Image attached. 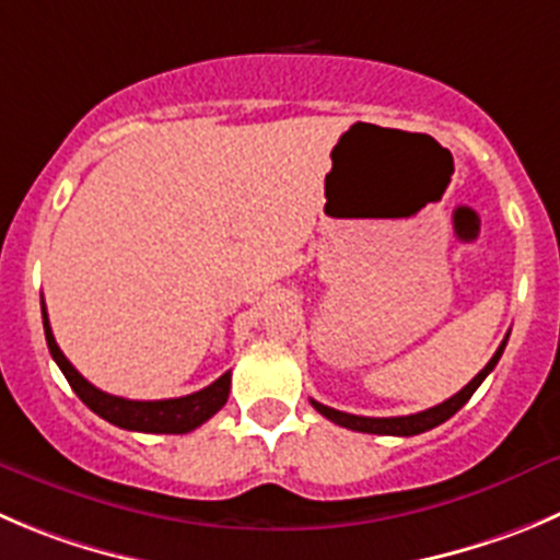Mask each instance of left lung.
<instances>
[{"label":"left lung","mask_w":560,"mask_h":560,"mask_svg":"<svg viewBox=\"0 0 560 560\" xmlns=\"http://www.w3.org/2000/svg\"><path fill=\"white\" fill-rule=\"evenodd\" d=\"M505 340H509V335H505ZM505 340L498 346V351L492 354V360H489V363L483 365V369L478 371V374L472 376V380L467 382V385L462 387L456 396H451L448 401H443V404H436V407L423 409V412L401 415V418H363V415H349V412H340V409L324 407V404H318V401H311V404L316 407V412H322L324 418L332 420V423L343 425V429H351V431H363V434H390V436L423 434V431L434 429V425H440V423H445L448 418H454V415L459 412L467 401H470V396L478 390V385H481V382L489 376V371L498 365L500 354H503V349H505Z\"/></svg>","instance_id":"obj_1"}]
</instances>
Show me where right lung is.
I'll use <instances>...</instances> for the list:
<instances>
[{"instance_id": "obj_1", "label": "right lung", "mask_w": 560, "mask_h": 560, "mask_svg": "<svg viewBox=\"0 0 560 560\" xmlns=\"http://www.w3.org/2000/svg\"><path fill=\"white\" fill-rule=\"evenodd\" d=\"M44 332H46V343H49L51 357H55V363L60 365L62 374H66L68 385L73 387V393H77V396L82 398V401L88 404L98 418L109 420V423L120 425V429L145 431V434H186V431L197 429L200 423L214 418V415L225 407L228 393H231V371H225V374H222L217 382H211L209 387L180 398L131 401V398L109 396V393L90 385V382L84 380L71 363H68V357L62 354L55 335H51L46 305H44Z\"/></svg>"}]
</instances>
